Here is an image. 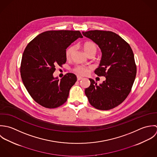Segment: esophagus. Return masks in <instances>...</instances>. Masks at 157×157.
Returning a JSON list of instances; mask_svg holds the SVG:
<instances>
[{
    "label": "esophagus",
    "instance_id": "obj_1",
    "mask_svg": "<svg viewBox=\"0 0 157 157\" xmlns=\"http://www.w3.org/2000/svg\"><path fill=\"white\" fill-rule=\"evenodd\" d=\"M83 79V78L81 77V76H77V79H78V81H80V80H81V79Z\"/></svg>",
    "mask_w": 157,
    "mask_h": 157
}]
</instances>
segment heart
Listing matches in <instances>:
<instances>
[{
	"label": "heart",
	"mask_w": 157,
	"mask_h": 157,
	"mask_svg": "<svg viewBox=\"0 0 157 157\" xmlns=\"http://www.w3.org/2000/svg\"><path fill=\"white\" fill-rule=\"evenodd\" d=\"M83 49L86 53L89 55L90 53H96L98 47L96 45L92 42H86L83 45ZM75 51V47L74 46H70L69 47L65 52V56L67 59H70ZM89 70V67H85V66H81V65H78L74 68V71L81 75H86Z\"/></svg>",
	"instance_id": "b5f03b06"
}]
</instances>
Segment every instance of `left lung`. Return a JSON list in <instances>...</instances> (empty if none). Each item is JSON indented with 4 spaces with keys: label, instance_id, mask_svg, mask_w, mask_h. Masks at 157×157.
<instances>
[{
    "label": "left lung",
    "instance_id": "obj_1",
    "mask_svg": "<svg viewBox=\"0 0 157 157\" xmlns=\"http://www.w3.org/2000/svg\"><path fill=\"white\" fill-rule=\"evenodd\" d=\"M82 34L101 49V60L94 73L105 77L99 85L89 79L90 86L86 89L85 94L94 108L112 109L121 104L131 91L136 74L133 51L126 41L113 32L90 30Z\"/></svg>",
    "mask_w": 157,
    "mask_h": 157
}]
</instances>
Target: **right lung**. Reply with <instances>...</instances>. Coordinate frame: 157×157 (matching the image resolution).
Here are the masks:
<instances>
[{"mask_svg": "<svg viewBox=\"0 0 157 157\" xmlns=\"http://www.w3.org/2000/svg\"><path fill=\"white\" fill-rule=\"evenodd\" d=\"M79 37H83L79 31H47L27 45L22 55L21 75L28 92L40 105L53 109L67 101L71 87L77 81L76 75L68 73L59 81L53 74L56 65L66 63L67 48Z\"/></svg>", "mask_w": 157, "mask_h": 157, "instance_id": "add662e5", "label": "right lung"}]
</instances>
